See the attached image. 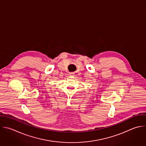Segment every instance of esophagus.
<instances>
[{
  "label": "esophagus",
  "mask_w": 146,
  "mask_h": 146,
  "mask_svg": "<svg viewBox=\"0 0 146 146\" xmlns=\"http://www.w3.org/2000/svg\"><path fill=\"white\" fill-rule=\"evenodd\" d=\"M69 75L70 76H74V73H70Z\"/></svg>",
  "instance_id": "obj_1"
}]
</instances>
